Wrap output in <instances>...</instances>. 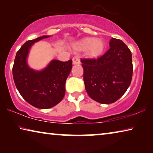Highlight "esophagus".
Returning <instances> with one entry per match:
<instances>
[{
    "instance_id": "34e87169",
    "label": "esophagus",
    "mask_w": 153,
    "mask_h": 153,
    "mask_svg": "<svg viewBox=\"0 0 153 153\" xmlns=\"http://www.w3.org/2000/svg\"><path fill=\"white\" fill-rule=\"evenodd\" d=\"M72 61H73V64L74 65H79L80 64V60L78 56H74L72 59Z\"/></svg>"
}]
</instances>
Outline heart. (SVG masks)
<instances>
[{"label":"heart","mask_w":153,"mask_h":153,"mask_svg":"<svg viewBox=\"0 0 153 153\" xmlns=\"http://www.w3.org/2000/svg\"><path fill=\"white\" fill-rule=\"evenodd\" d=\"M77 47L81 50H86L91 57H97L102 55L105 50V43L102 40L94 38H86L77 43Z\"/></svg>","instance_id":"obj_1"}]
</instances>
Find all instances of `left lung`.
I'll use <instances>...</instances> for the list:
<instances>
[{"instance_id":"8db88e82","label":"left lung","mask_w":153,"mask_h":153,"mask_svg":"<svg viewBox=\"0 0 153 153\" xmlns=\"http://www.w3.org/2000/svg\"><path fill=\"white\" fill-rule=\"evenodd\" d=\"M110 48L97 59H82L85 88L101 104L115 102L126 92L132 78L131 53L123 41L112 38Z\"/></svg>"}]
</instances>
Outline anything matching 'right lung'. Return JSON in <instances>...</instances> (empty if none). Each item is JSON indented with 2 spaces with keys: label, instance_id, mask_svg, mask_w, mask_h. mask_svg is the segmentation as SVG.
Segmentation results:
<instances>
[{
  "label": "right lung",
  "instance_id": "right-lung-1",
  "mask_svg": "<svg viewBox=\"0 0 153 153\" xmlns=\"http://www.w3.org/2000/svg\"><path fill=\"white\" fill-rule=\"evenodd\" d=\"M51 36H42L28 40L16 54L13 76L17 89L31 105L38 108H49L60 102L65 94V82L71 71L72 60L51 61L45 68L36 70L27 63L33 45Z\"/></svg>",
  "mask_w": 153,
  "mask_h": 153
}]
</instances>
